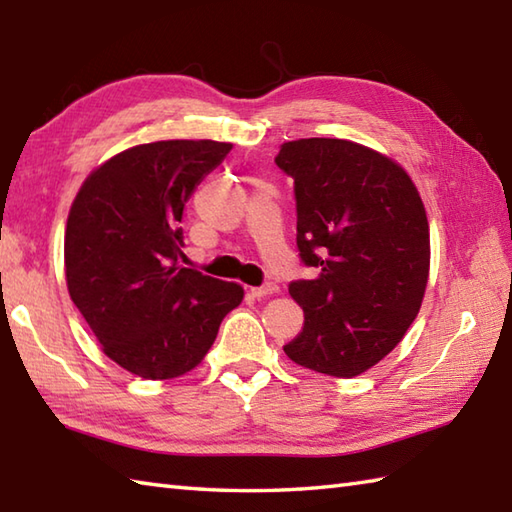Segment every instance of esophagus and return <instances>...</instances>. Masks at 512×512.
Instances as JSON below:
<instances>
[{
    "mask_svg": "<svg viewBox=\"0 0 512 512\" xmlns=\"http://www.w3.org/2000/svg\"><path fill=\"white\" fill-rule=\"evenodd\" d=\"M276 291H278V285L267 283V285H263V287H252V289H249V294H252L254 298H265V296L276 294Z\"/></svg>",
    "mask_w": 512,
    "mask_h": 512,
    "instance_id": "obj_1",
    "label": "esophagus"
}]
</instances>
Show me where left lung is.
Returning <instances> with one entry per match:
<instances>
[{
    "label": "left lung",
    "instance_id": "obj_1",
    "mask_svg": "<svg viewBox=\"0 0 512 512\" xmlns=\"http://www.w3.org/2000/svg\"><path fill=\"white\" fill-rule=\"evenodd\" d=\"M276 165L294 179L300 260L318 269L289 285L305 325L283 349L300 367L353 378L420 311L431 263L422 198L398 163L353 141H289Z\"/></svg>",
    "mask_w": 512,
    "mask_h": 512
}]
</instances>
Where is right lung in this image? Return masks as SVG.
Here are the masks:
<instances>
[{"mask_svg":"<svg viewBox=\"0 0 512 512\" xmlns=\"http://www.w3.org/2000/svg\"><path fill=\"white\" fill-rule=\"evenodd\" d=\"M232 143L156 141L112 156L70 207V298L103 353L145 380L192 371L243 287L183 267V207Z\"/></svg>","mask_w":512,"mask_h":512,"instance_id":"add662e5","label":"right lung"}]
</instances>
